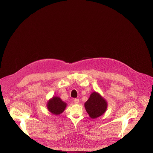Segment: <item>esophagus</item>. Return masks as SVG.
<instances>
[{
	"instance_id": "obj_1",
	"label": "esophagus",
	"mask_w": 153,
	"mask_h": 153,
	"mask_svg": "<svg viewBox=\"0 0 153 153\" xmlns=\"http://www.w3.org/2000/svg\"><path fill=\"white\" fill-rule=\"evenodd\" d=\"M74 102L75 104H78V103L79 102V99H74Z\"/></svg>"
}]
</instances>
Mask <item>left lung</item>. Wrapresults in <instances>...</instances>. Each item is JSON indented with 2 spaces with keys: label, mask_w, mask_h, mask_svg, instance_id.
<instances>
[{
  "label": "left lung",
  "mask_w": 153,
  "mask_h": 153,
  "mask_svg": "<svg viewBox=\"0 0 153 153\" xmlns=\"http://www.w3.org/2000/svg\"><path fill=\"white\" fill-rule=\"evenodd\" d=\"M84 107L89 117L96 119L105 113L108 104L99 93L95 91L91 94L88 100L85 102Z\"/></svg>",
  "instance_id": "1"
}]
</instances>
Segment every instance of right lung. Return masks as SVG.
I'll list each match as a JSON object with an SVG mask.
<instances>
[{
	"label": "right lung",
	"instance_id": "right-lung-1",
	"mask_svg": "<svg viewBox=\"0 0 153 153\" xmlns=\"http://www.w3.org/2000/svg\"><path fill=\"white\" fill-rule=\"evenodd\" d=\"M47 108L51 114L58 115L62 114L65 109L67 104L63 102L58 96H53V97L47 102Z\"/></svg>",
	"mask_w": 153,
	"mask_h": 153
}]
</instances>
